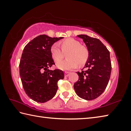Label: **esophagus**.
Masks as SVG:
<instances>
[{
	"mask_svg": "<svg viewBox=\"0 0 131 131\" xmlns=\"http://www.w3.org/2000/svg\"><path fill=\"white\" fill-rule=\"evenodd\" d=\"M70 73V72H65V76H66V77L69 76Z\"/></svg>",
	"mask_w": 131,
	"mask_h": 131,
	"instance_id": "obj_1",
	"label": "esophagus"
}]
</instances>
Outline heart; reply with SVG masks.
I'll list each match as a JSON object with an SVG mask.
<instances>
[{
  "mask_svg": "<svg viewBox=\"0 0 131 131\" xmlns=\"http://www.w3.org/2000/svg\"><path fill=\"white\" fill-rule=\"evenodd\" d=\"M61 48L58 44H52L50 49L51 56L56 62L63 59V53L68 52L66 57L68 59L57 64V66L62 70L73 69L78 64L83 66L87 62L90 56L88 48L82 45L80 42L72 38L66 39L61 42Z\"/></svg>",
  "mask_w": 131,
  "mask_h": 131,
  "instance_id": "heart-1",
  "label": "heart"
}]
</instances>
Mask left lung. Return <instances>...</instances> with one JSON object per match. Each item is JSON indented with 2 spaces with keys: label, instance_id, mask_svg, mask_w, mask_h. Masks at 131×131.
I'll return each mask as SVG.
<instances>
[{
  "label": "left lung",
  "instance_id": "left-lung-1",
  "mask_svg": "<svg viewBox=\"0 0 131 131\" xmlns=\"http://www.w3.org/2000/svg\"><path fill=\"white\" fill-rule=\"evenodd\" d=\"M83 39L89 50L90 56L85 67L78 72L79 80L74 88L79 97L87 101L97 98L102 94L109 81L112 64L110 52L98 39L85 35H78Z\"/></svg>",
  "mask_w": 131,
  "mask_h": 131
}]
</instances>
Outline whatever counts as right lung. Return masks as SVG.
I'll use <instances>...</instances> for the list:
<instances>
[{"label": "right lung", "instance_id": "add662e5", "mask_svg": "<svg viewBox=\"0 0 131 131\" xmlns=\"http://www.w3.org/2000/svg\"><path fill=\"white\" fill-rule=\"evenodd\" d=\"M63 37L41 35L26 44L19 62V75L26 95L35 102L44 103L56 94L58 81L64 78L62 70L48 68L55 65L51 54L53 44Z\"/></svg>", "mask_w": 131, "mask_h": 131}]
</instances>
